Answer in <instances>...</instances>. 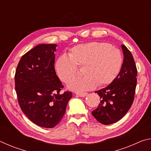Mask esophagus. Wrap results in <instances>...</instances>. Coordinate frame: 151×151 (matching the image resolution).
I'll use <instances>...</instances> for the list:
<instances>
[{
  "label": "esophagus",
  "instance_id": "obj_1",
  "mask_svg": "<svg viewBox=\"0 0 151 151\" xmlns=\"http://www.w3.org/2000/svg\"><path fill=\"white\" fill-rule=\"evenodd\" d=\"M76 95H78L81 97H85L86 95H87L88 93H76Z\"/></svg>",
  "mask_w": 151,
  "mask_h": 151
}]
</instances>
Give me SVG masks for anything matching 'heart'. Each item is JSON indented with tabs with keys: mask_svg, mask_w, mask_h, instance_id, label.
Returning <instances> with one entry per match:
<instances>
[{
	"mask_svg": "<svg viewBox=\"0 0 151 151\" xmlns=\"http://www.w3.org/2000/svg\"><path fill=\"white\" fill-rule=\"evenodd\" d=\"M122 63L119 49L106 42H90L73 47L68 57L60 56L55 68L59 78L66 83L77 75V67L82 68L84 76L67 84L69 90L81 92L109 85L118 75Z\"/></svg>",
	"mask_w": 151,
	"mask_h": 151,
	"instance_id": "heart-1",
	"label": "heart"
}]
</instances>
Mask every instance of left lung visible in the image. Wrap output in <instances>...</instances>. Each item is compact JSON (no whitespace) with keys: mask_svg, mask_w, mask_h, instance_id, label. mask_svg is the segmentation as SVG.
<instances>
[{"mask_svg":"<svg viewBox=\"0 0 151 151\" xmlns=\"http://www.w3.org/2000/svg\"><path fill=\"white\" fill-rule=\"evenodd\" d=\"M124 59L119 75L106 87L95 91L101 98V103L92 114L104 125L121 120L133 103L137 86V70L130 50L122 45Z\"/></svg>","mask_w":151,"mask_h":151,"instance_id":"1","label":"left lung"}]
</instances>
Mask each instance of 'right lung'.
I'll return each mask as SVG.
<instances>
[{"label": "right lung", "mask_w": 151, "mask_h": 151, "mask_svg": "<svg viewBox=\"0 0 151 151\" xmlns=\"http://www.w3.org/2000/svg\"><path fill=\"white\" fill-rule=\"evenodd\" d=\"M55 44H40L20 58L15 73V89L22 112L32 122L53 128L65 113L70 92L60 93L62 83L55 69Z\"/></svg>", "instance_id": "right-lung-1"}]
</instances>
